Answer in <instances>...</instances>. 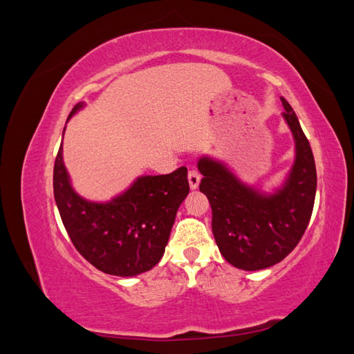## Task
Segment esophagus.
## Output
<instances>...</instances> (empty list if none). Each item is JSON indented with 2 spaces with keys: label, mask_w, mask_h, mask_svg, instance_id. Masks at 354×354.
Masks as SVG:
<instances>
[{
  "label": "esophagus",
  "mask_w": 354,
  "mask_h": 354,
  "mask_svg": "<svg viewBox=\"0 0 354 354\" xmlns=\"http://www.w3.org/2000/svg\"><path fill=\"white\" fill-rule=\"evenodd\" d=\"M187 180H189V186L192 190L198 189L199 183H201V174L198 173L196 169H190L189 174H187Z\"/></svg>",
  "instance_id": "esophagus-1"
}]
</instances>
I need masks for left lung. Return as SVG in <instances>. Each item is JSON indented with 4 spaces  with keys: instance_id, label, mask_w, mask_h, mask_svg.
<instances>
[{
    "instance_id": "left-lung-1",
    "label": "left lung",
    "mask_w": 354,
    "mask_h": 354,
    "mask_svg": "<svg viewBox=\"0 0 354 354\" xmlns=\"http://www.w3.org/2000/svg\"><path fill=\"white\" fill-rule=\"evenodd\" d=\"M283 121L294 137V164L270 194L246 185L226 162L208 155L198 160L199 190L212 209V233L224 259L252 272L272 267L304 234L316 196V165L298 118L283 97Z\"/></svg>"
}]
</instances>
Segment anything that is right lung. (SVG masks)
Here are the masks:
<instances>
[{
  "label": "right lung",
  "instance_id": "obj_1",
  "mask_svg": "<svg viewBox=\"0 0 354 354\" xmlns=\"http://www.w3.org/2000/svg\"><path fill=\"white\" fill-rule=\"evenodd\" d=\"M84 106V102L75 104L68 121ZM53 189L63 226L84 259L103 273L131 277L151 270L162 259L177 209L189 194V181L187 168L181 167L171 174L137 177L111 201L85 199L71 183L62 140Z\"/></svg>",
  "mask_w": 354,
  "mask_h": 354
}]
</instances>
